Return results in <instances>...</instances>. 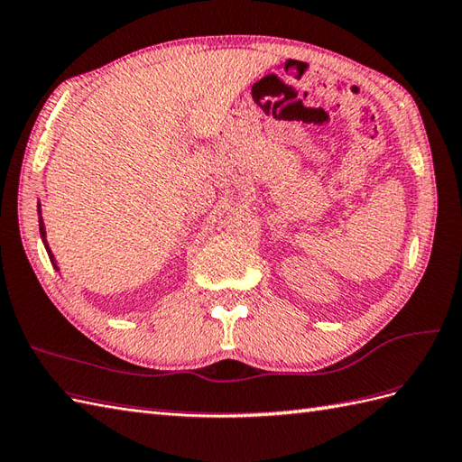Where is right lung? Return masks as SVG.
<instances>
[{"label": "right lung", "instance_id": "obj_1", "mask_svg": "<svg viewBox=\"0 0 462 462\" xmlns=\"http://www.w3.org/2000/svg\"><path fill=\"white\" fill-rule=\"evenodd\" d=\"M37 210H39V232H41L42 244H45V250H47V254H49V260H51V263L55 265V270L59 272V265H57V262H55V255H52V252H51V248H49V244H47V232H45V222H42V217H41V205L37 207Z\"/></svg>", "mask_w": 462, "mask_h": 462}]
</instances>
